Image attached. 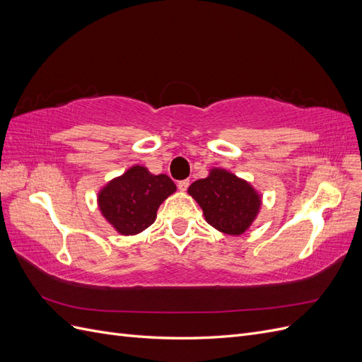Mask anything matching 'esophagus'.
Here are the masks:
<instances>
[{"label": "esophagus", "instance_id": "1", "mask_svg": "<svg viewBox=\"0 0 362 362\" xmlns=\"http://www.w3.org/2000/svg\"><path fill=\"white\" fill-rule=\"evenodd\" d=\"M189 185H190V180H182V181L178 182V189H180L181 192H185V190L189 189Z\"/></svg>", "mask_w": 362, "mask_h": 362}]
</instances>
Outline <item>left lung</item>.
I'll return each mask as SVG.
<instances>
[{
  "label": "left lung",
  "instance_id": "left-lung-1",
  "mask_svg": "<svg viewBox=\"0 0 362 362\" xmlns=\"http://www.w3.org/2000/svg\"><path fill=\"white\" fill-rule=\"evenodd\" d=\"M189 193L201 205L206 222L231 235L243 234L259 208V196L246 181L218 169L194 181Z\"/></svg>",
  "mask_w": 362,
  "mask_h": 362
}]
</instances>
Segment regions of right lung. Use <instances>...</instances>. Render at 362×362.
<instances>
[{
	"label": "right lung",
	"mask_w": 362,
	"mask_h": 362,
	"mask_svg": "<svg viewBox=\"0 0 362 362\" xmlns=\"http://www.w3.org/2000/svg\"><path fill=\"white\" fill-rule=\"evenodd\" d=\"M177 190L168 175H152L134 166L107 184L100 193V208L116 231L134 235L154 223L161 202Z\"/></svg>",
	"instance_id": "add662e5"
}]
</instances>
